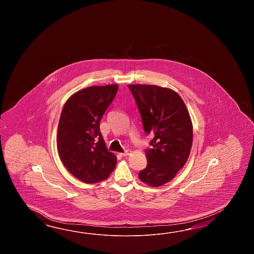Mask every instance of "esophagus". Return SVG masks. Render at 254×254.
I'll use <instances>...</instances> for the list:
<instances>
[{"mask_svg": "<svg viewBox=\"0 0 254 254\" xmlns=\"http://www.w3.org/2000/svg\"><path fill=\"white\" fill-rule=\"evenodd\" d=\"M129 152H130V151H129V150H126V151H124V152L120 153V155L123 157L127 156V155H129Z\"/></svg>", "mask_w": 254, "mask_h": 254, "instance_id": "esophagus-1", "label": "esophagus"}]
</instances>
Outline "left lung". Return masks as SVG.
<instances>
[{
	"mask_svg": "<svg viewBox=\"0 0 254 254\" xmlns=\"http://www.w3.org/2000/svg\"><path fill=\"white\" fill-rule=\"evenodd\" d=\"M146 135L152 137L145 150L147 166L139 179L158 187L175 177L184 167L192 144V124L178 93L155 85L130 84Z\"/></svg>",
	"mask_w": 254,
	"mask_h": 254,
	"instance_id": "obj_1",
	"label": "left lung"
}]
</instances>
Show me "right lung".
Listing matches in <instances>:
<instances>
[{
    "instance_id": "add662e5",
    "label": "right lung",
    "mask_w": 254,
    "mask_h": 254,
    "mask_svg": "<svg viewBox=\"0 0 254 254\" xmlns=\"http://www.w3.org/2000/svg\"><path fill=\"white\" fill-rule=\"evenodd\" d=\"M117 91V84L88 87L72 94L62 111L57 131L60 158L83 183L106 180L116 165L117 159L106 148L100 122Z\"/></svg>"
}]
</instances>
